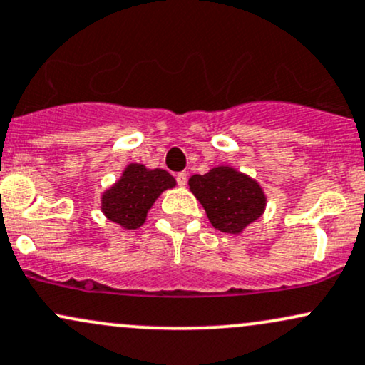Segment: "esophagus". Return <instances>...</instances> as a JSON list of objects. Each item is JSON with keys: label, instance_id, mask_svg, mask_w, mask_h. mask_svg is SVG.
I'll list each match as a JSON object with an SVG mask.
<instances>
[{"label": "esophagus", "instance_id": "obj_1", "mask_svg": "<svg viewBox=\"0 0 365 365\" xmlns=\"http://www.w3.org/2000/svg\"><path fill=\"white\" fill-rule=\"evenodd\" d=\"M187 180H188V175L185 173V171H180V173L177 175V183L180 187H185L187 185Z\"/></svg>", "mask_w": 365, "mask_h": 365}]
</instances>
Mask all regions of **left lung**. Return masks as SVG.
<instances>
[{
    "mask_svg": "<svg viewBox=\"0 0 365 365\" xmlns=\"http://www.w3.org/2000/svg\"><path fill=\"white\" fill-rule=\"evenodd\" d=\"M190 192L205 209L210 225L230 235H240L262 216L267 197L257 180L231 168L216 166L188 180Z\"/></svg>",
    "mask_w": 365,
    "mask_h": 365,
    "instance_id": "8db88e82",
    "label": "left lung"
}]
</instances>
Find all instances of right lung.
Here are the masks:
<instances>
[{
    "mask_svg": "<svg viewBox=\"0 0 365 365\" xmlns=\"http://www.w3.org/2000/svg\"><path fill=\"white\" fill-rule=\"evenodd\" d=\"M177 185L166 170H149L144 165L130 163L102 195V212L124 230H138L144 225L148 210L168 188Z\"/></svg>",
    "mask_w": 365,
    "mask_h": 365,
    "instance_id": "add662e5",
    "label": "right lung"
}]
</instances>
